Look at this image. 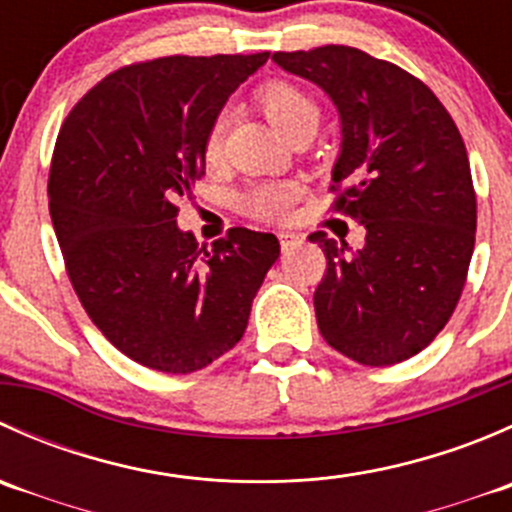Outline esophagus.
Returning <instances> with one entry per match:
<instances>
[{
  "mask_svg": "<svg viewBox=\"0 0 512 512\" xmlns=\"http://www.w3.org/2000/svg\"><path fill=\"white\" fill-rule=\"evenodd\" d=\"M302 237L299 235H294V232H280V245H282V250L285 252H289V250H297L299 245H302Z\"/></svg>",
  "mask_w": 512,
  "mask_h": 512,
  "instance_id": "obj_1",
  "label": "esophagus"
}]
</instances>
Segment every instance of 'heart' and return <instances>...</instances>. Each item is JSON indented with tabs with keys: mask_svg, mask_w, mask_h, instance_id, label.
<instances>
[{
	"mask_svg": "<svg viewBox=\"0 0 512 512\" xmlns=\"http://www.w3.org/2000/svg\"><path fill=\"white\" fill-rule=\"evenodd\" d=\"M257 101H260L262 111L270 118L272 126L287 141L302 131H317L319 106L302 86L292 84V81H270V84L257 91ZM223 133L225 118L220 116L210 126L208 136L203 141V158L208 165L218 163L220 156H223ZM294 200H297V188L292 183H262L242 195L240 208L250 218L270 223V220L287 218Z\"/></svg>",
	"mask_w": 512,
	"mask_h": 512,
	"instance_id": "1",
	"label": "heart"
}]
</instances>
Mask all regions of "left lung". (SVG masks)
<instances>
[{"mask_svg": "<svg viewBox=\"0 0 512 512\" xmlns=\"http://www.w3.org/2000/svg\"><path fill=\"white\" fill-rule=\"evenodd\" d=\"M272 61L339 108L332 208L366 230L361 250L309 235L327 257L314 292L319 332L364 366L411 359L446 327L466 285L476 245L466 143L436 94L391 61L339 44Z\"/></svg>", "mask_w": 512, "mask_h": 512, "instance_id": "obj_1", "label": "left lung"}]
</instances>
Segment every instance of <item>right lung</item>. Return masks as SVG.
I'll list each match as a JSON object with an SVG mask.
<instances>
[{"instance_id":"1","label":"right lung","mask_w":512,"mask_h":512,"mask_svg":"<svg viewBox=\"0 0 512 512\" xmlns=\"http://www.w3.org/2000/svg\"><path fill=\"white\" fill-rule=\"evenodd\" d=\"M260 54L163 56L123 66L69 111L49 168V213L76 297L138 364L190 374L242 339L280 257L270 232L232 227L200 247L175 223L205 175L203 141Z\"/></svg>"}]
</instances>
